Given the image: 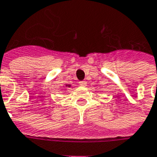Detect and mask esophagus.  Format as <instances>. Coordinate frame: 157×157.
<instances>
[{"label": "esophagus", "mask_w": 157, "mask_h": 157, "mask_svg": "<svg viewBox=\"0 0 157 157\" xmlns=\"http://www.w3.org/2000/svg\"><path fill=\"white\" fill-rule=\"evenodd\" d=\"M80 85H81V86H86V82H85V81H82V82H80Z\"/></svg>", "instance_id": "esophagus-1"}]
</instances>
